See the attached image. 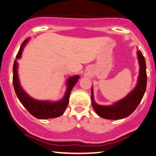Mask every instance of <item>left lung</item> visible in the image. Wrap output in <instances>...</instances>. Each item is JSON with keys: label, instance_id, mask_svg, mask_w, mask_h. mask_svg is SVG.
<instances>
[{"label": "left lung", "instance_id": "obj_1", "mask_svg": "<svg viewBox=\"0 0 156 156\" xmlns=\"http://www.w3.org/2000/svg\"><path fill=\"white\" fill-rule=\"evenodd\" d=\"M138 59L140 69L138 78L137 85L130 94L121 101L115 103L113 106H100L95 103L94 100L93 90L91 89V100L92 106L94 111L100 117L106 119L118 120L126 118L130 115L140 103L146 89L147 75H146V66L145 58L141 51H137Z\"/></svg>", "mask_w": 156, "mask_h": 156}]
</instances>
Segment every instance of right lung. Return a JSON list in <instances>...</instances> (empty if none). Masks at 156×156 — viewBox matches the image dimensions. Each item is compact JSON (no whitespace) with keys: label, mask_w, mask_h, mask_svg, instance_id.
Masks as SVG:
<instances>
[{"label":"right lung","mask_w":156,"mask_h":156,"mask_svg":"<svg viewBox=\"0 0 156 156\" xmlns=\"http://www.w3.org/2000/svg\"><path fill=\"white\" fill-rule=\"evenodd\" d=\"M29 39H26L22 44L20 50L16 55V59H20L21 56L22 51L26 42ZM79 76L75 75L69 78L68 81V89L66 93L65 97L62 100L56 103H50L48 101H38L31 98L24 90L22 89L21 86L19 82L18 75H17V63L16 61H14L13 68H12V84H13L14 90L16 94L19 98L22 104L24 107L29 111L30 114L32 115L37 119H54L59 117L63 114L64 111L66 108L69 104V99L70 93L72 91L75 84L78 81Z\"/></svg>","instance_id":"right-lung-1"}]
</instances>
